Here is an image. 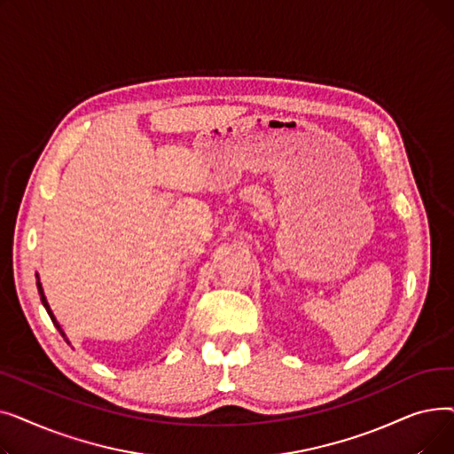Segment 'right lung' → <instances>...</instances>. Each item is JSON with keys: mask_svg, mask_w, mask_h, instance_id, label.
<instances>
[{"mask_svg": "<svg viewBox=\"0 0 454 454\" xmlns=\"http://www.w3.org/2000/svg\"><path fill=\"white\" fill-rule=\"evenodd\" d=\"M36 287H38V293H40V300H42V303H43V307H45V311H47V315L51 317V320H53V324H55V327L60 331V335L62 337H66L64 335V331L60 329V325H59V322L55 320V317H53V313H51V309H50V303H47V300H45V296H43V289H42V283H40V279H36Z\"/></svg>", "mask_w": 454, "mask_h": 454, "instance_id": "add662e5", "label": "right lung"}]
</instances>
